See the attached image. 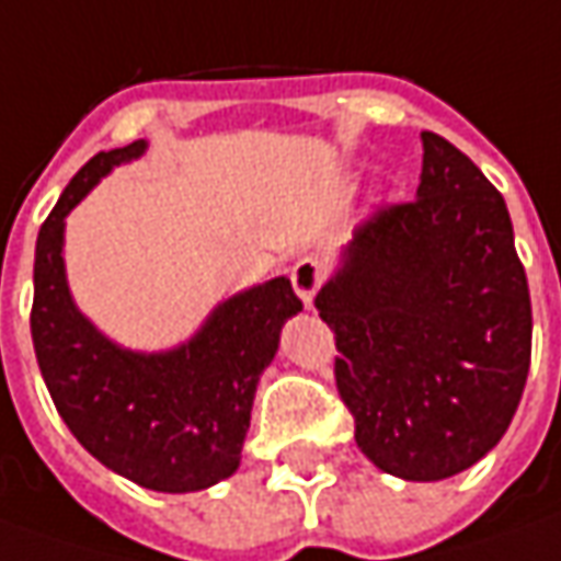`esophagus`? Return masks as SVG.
I'll return each mask as SVG.
<instances>
[{"mask_svg": "<svg viewBox=\"0 0 561 561\" xmlns=\"http://www.w3.org/2000/svg\"><path fill=\"white\" fill-rule=\"evenodd\" d=\"M322 279H325L322 264L312 261V257H304V261H297V264L291 266V285H295L297 297H300L304 304H312V297L319 291Z\"/></svg>", "mask_w": 561, "mask_h": 561, "instance_id": "obj_1", "label": "esophagus"}]
</instances>
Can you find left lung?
<instances>
[{
  "label": "left lung",
  "mask_w": 561,
  "mask_h": 561,
  "mask_svg": "<svg viewBox=\"0 0 561 561\" xmlns=\"http://www.w3.org/2000/svg\"><path fill=\"white\" fill-rule=\"evenodd\" d=\"M417 199L380 208L341 249L316 310L377 470L439 482L501 442L531 365V297L504 196L424 131Z\"/></svg>",
  "instance_id": "8db88e82"
}]
</instances>
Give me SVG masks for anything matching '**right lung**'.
I'll use <instances>...</instances> for the list:
<instances>
[{
    "instance_id": "add662e5",
    "label": "right lung",
    "mask_w": 561,
    "mask_h": 561,
    "mask_svg": "<svg viewBox=\"0 0 561 561\" xmlns=\"http://www.w3.org/2000/svg\"><path fill=\"white\" fill-rule=\"evenodd\" d=\"M147 140L98 152L42 224L30 331L45 387L64 424L106 470L140 489L186 494L239 470L257 380L279 350L282 325L304 310L291 279L220 300L199 331L162 353L125 350L85 319L67 285V215Z\"/></svg>"
}]
</instances>
